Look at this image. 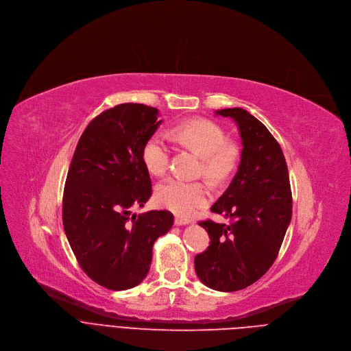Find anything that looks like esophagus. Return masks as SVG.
<instances>
[{
  "label": "esophagus",
  "mask_w": 351,
  "mask_h": 351,
  "mask_svg": "<svg viewBox=\"0 0 351 351\" xmlns=\"http://www.w3.org/2000/svg\"><path fill=\"white\" fill-rule=\"evenodd\" d=\"M187 224H190L189 219H184V218H182V217H176V218H175V226L182 227V226H187Z\"/></svg>",
  "instance_id": "34e87169"
}]
</instances>
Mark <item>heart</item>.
Returning <instances> with one entry per match:
<instances>
[{"label": "heart", "mask_w": 351, "mask_h": 351, "mask_svg": "<svg viewBox=\"0 0 351 351\" xmlns=\"http://www.w3.org/2000/svg\"><path fill=\"white\" fill-rule=\"evenodd\" d=\"M169 136L202 156V171L213 180H226L238 167L239 148L227 141L226 130L215 121L186 120L173 125ZM169 156L171 148L162 136L154 134L144 143L141 158L151 175L164 176L169 167ZM207 196L208 190L204 183L183 179H169L155 189L158 206L180 217H192L206 203Z\"/></svg>", "instance_id": "heart-1"}]
</instances>
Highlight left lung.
<instances>
[{
	"instance_id": "1",
	"label": "left lung",
	"mask_w": 351,
	"mask_h": 351,
	"mask_svg": "<svg viewBox=\"0 0 351 351\" xmlns=\"http://www.w3.org/2000/svg\"><path fill=\"white\" fill-rule=\"evenodd\" d=\"M235 121L242 140L238 172L211 207L231 224L203 221L211 243L195 258L200 281L231 293L258 281L276 261L293 214L289 169L276 138L247 110H215Z\"/></svg>"
}]
</instances>
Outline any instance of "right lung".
<instances>
[{
  "label": "right lung",
  "mask_w": 351,
  "mask_h": 351,
  "mask_svg": "<svg viewBox=\"0 0 351 351\" xmlns=\"http://www.w3.org/2000/svg\"><path fill=\"white\" fill-rule=\"evenodd\" d=\"M158 116L141 104L105 110L88 124L70 164L62 226L81 269L113 291L147 277L154 242L173 226L167 210L132 214L152 193L141 151L162 123Z\"/></svg>",
  "instance_id": "add662e5"
}]
</instances>
